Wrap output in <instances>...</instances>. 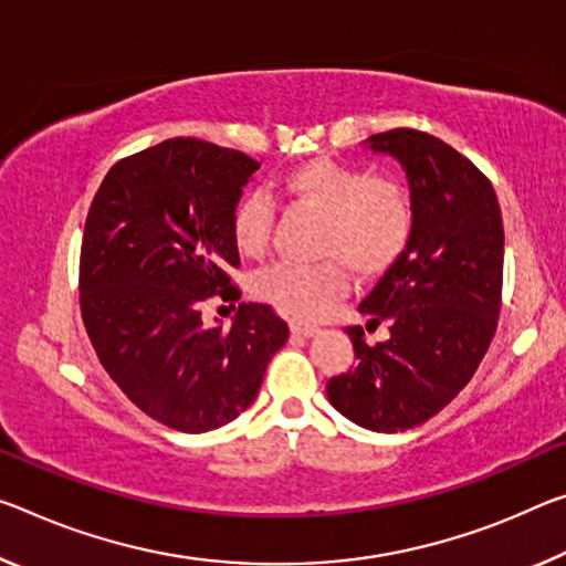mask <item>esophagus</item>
<instances>
[{"label":"esophagus","mask_w":566,"mask_h":566,"mask_svg":"<svg viewBox=\"0 0 566 566\" xmlns=\"http://www.w3.org/2000/svg\"><path fill=\"white\" fill-rule=\"evenodd\" d=\"M290 329H292V335H300V337H312L319 332V327L307 325V322H292Z\"/></svg>","instance_id":"1"}]
</instances>
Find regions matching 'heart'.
<instances>
[{"label":"heart","mask_w":566,"mask_h":566,"mask_svg":"<svg viewBox=\"0 0 566 566\" xmlns=\"http://www.w3.org/2000/svg\"><path fill=\"white\" fill-rule=\"evenodd\" d=\"M294 209L325 219L317 254L327 262L276 264L256 280V294L284 315L319 319L347 292V269L360 276L388 272L412 234L406 188L332 158H312L282 178ZM274 209L262 191H249L231 211V239L244 256H259L272 234Z\"/></svg>","instance_id":"heart-1"}]
</instances>
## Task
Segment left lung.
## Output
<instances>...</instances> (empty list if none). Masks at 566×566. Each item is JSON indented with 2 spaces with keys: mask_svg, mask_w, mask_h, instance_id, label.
Returning <instances> with one entry per match:
<instances>
[{
  "mask_svg": "<svg viewBox=\"0 0 566 566\" xmlns=\"http://www.w3.org/2000/svg\"><path fill=\"white\" fill-rule=\"evenodd\" d=\"M365 150L396 158L408 178L412 234L360 302L390 337L370 347L347 327L355 367L327 380L332 408L378 433L416 428L473 378L496 332L504 223L493 186L459 150L428 133L370 136Z\"/></svg>",
  "mask_w": 566,
  "mask_h": 566,
  "instance_id": "left-lung-1",
  "label": "left lung"
}]
</instances>
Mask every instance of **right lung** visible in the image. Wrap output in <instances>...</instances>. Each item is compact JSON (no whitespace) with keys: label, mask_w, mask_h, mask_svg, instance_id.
I'll list each match as a JSON object with an SVG mask.
<instances>
[{"label":"right lung","mask_w":566,"mask_h":566,"mask_svg":"<svg viewBox=\"0 0 566 566\" xmlns=\"http://www.w3.org/2000/svg\"><path fill=\"white\" fill-rule=\"evenodd\" d=\"M256 170L241 150L170 138L115 164L90 206L80 251L90 343L125 396L181 433L239 418L290 337L266 304H239L229 327L201 317L211 294L237 292L229 221Z\"/></svg>","instance_id":"obj_1"}]
</instances>
